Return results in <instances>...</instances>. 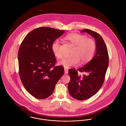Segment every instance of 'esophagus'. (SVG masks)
<instances>
[{
	"label": "esophagus",
	"instance_id": "esophagus-1",
	"mask_svg": "<svg viewBox=\"0 0 126 126\" xmlns=\"http://www.w3.org/2000/svg\"><path fill=\"white\" fill-rule=\"evenodd\" d=\"M64 71H65V74H68V69H66V68H64Z\"/></svg>",
	"mask_w": 126,
	"mask_h": 126
}]
</instances>
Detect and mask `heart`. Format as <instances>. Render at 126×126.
Masks as SVG:
<instances>
[{
    "instance_id": "heart-1",
    "label": "heart",
    "mask_w": 126,
    "mask_h": 126,
    "mask_svg": "<svg viewBox=\"0 0 126 126\" xmlns=\"http://www.w3.org/2000/svg\"><path fill=\"white\" fill-rule=\"evenodd\" d=\"M67 39L75 45L73 54L71 57H64L59 63L65 67L76 66L79 64L80 60L84 63L88 61L93 57L95 49V44L94 41L90 38L81 34L71 33L66 37ZM60 42L56 40L51 45V50L55 57L61 58L62 53L60 49Z\"/></svg>"
}]
</instances>
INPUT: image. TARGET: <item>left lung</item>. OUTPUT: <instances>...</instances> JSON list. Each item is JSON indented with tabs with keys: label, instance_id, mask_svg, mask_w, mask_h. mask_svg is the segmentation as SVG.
Wrapping results in <instances>:
<instances>
[{
	"label": "left lung",
	"instance_id": "8db88e82",
	"mask_svg": "<svg viewBox=\"0 0 126 126\" xmlns=\"http://www.w3.org/2000/svg\"><path fill=\"white\" fill-rule=\"evenodd\" d=\"M80 32H86L94 39L95 52L92 59L78 70L69 69L70 81L68 84V90L74 98L84 100L95 94L102 87L109 65V56L106 45L98 33L87 29ZM78 71L85 75L81 76Z\"/></svg>",
	"mask_w": 126,
	"mask_h": 126
}]
</instances>
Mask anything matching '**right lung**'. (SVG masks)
Listing matches in <instances>:
<instances>
[{"mask_svg":"<svg viewBox=\"0 0 126 126\" xmlns=\"http://www.w3.org/2000/svg\"><path fill=\"white\" fill-rule=\"evenodd\" d=\"M65 31L42 27L24 38L18 51L19 76L25 89L37 99L50 96L64 73L61 66H54L56 58L51 45Z\"/></svg>","mask_w":126,"mask_h":126,"instance_id":"1","label":"right lung"}]
</instances>
